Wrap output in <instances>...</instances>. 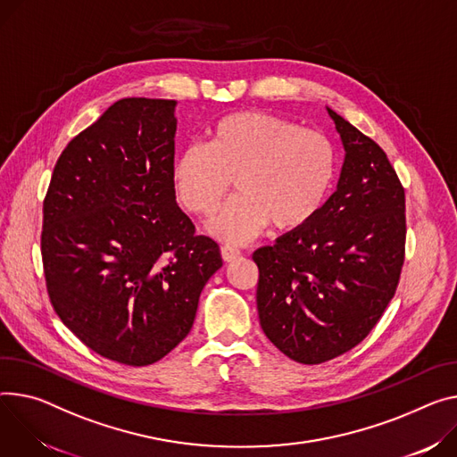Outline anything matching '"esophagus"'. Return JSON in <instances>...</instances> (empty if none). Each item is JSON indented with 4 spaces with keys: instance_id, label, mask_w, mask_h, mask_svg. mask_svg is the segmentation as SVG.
<instances>
[{
    "instance_id": "34e87169",
    "label": "esophagus",
    "mask_w": 457,
    "mask_h": 457,
    "mask_svg": "<svg viewBox=\"0 0 457 457\" xmlns=\"http://www.w3.org/2000/svg\"><path fill=\"white\" fill-rule=\"evenodd\" d=\"M220 253H222V259L226 262H231L237 257H240V250H238V247H235V245H222L220 247Z\"/></svg>"
}]
</instances>
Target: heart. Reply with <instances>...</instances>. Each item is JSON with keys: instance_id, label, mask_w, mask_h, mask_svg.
<instances>
[{"instance_id": "heart-1", "label": "heart", "mask_w": 457, "mask_h": 457, "mask_svg": "<svg viewBox=\"0 0 457 457\" xmlns=\"http://www.w3.org/2000/svg\"><path fill=\"white\" fill-rule=\"evenodd\" d=\"M207 144H189L173 162L171 179L186 212L210 219L237 180L238 193L210 222L228 244L306 226L324 205L337 171V151L326 135L297 121L238 111L220 118Z\"/></svg>"}]
</instances>
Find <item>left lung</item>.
I'll return each instance as SVG.
<instances>
[{
  "mask_svg": "<svg viewBox=\"0 0 457 457\" xmlns=\"http://www.w3.org/2000/svg\"><path fill=\"white\" fill-rule=\"evenodd\" d=\"M346 156L336 193L301 229L253 253L266 337L320 364L355 348L395 295L406 240L404 187L386 153L328 109Z\"/></svg>",
  "mask_w": 457,
  "mask_h": 457,
  "instance_id": "obj_1",
  "label": "left lung"
}]
</instances>
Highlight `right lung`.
<instances>
[{
  "label": "right lung",
  "instance_id": "right-lung-1",
  "mask_svg": "<svg viewBox=\"0 0 457 457\" xmlns=\"http://www.w3.org/2000/svg\"><path fill=\"white\" fill-rule=\"evenodd\" d=\"M175 100L123 98L60 154L41 261L56 315L87 348L147 366L180 345L222 266L175 196Z\"/></svg>",
  "mask_w": 457,
  "mask_h": 457
}]
</instances>
